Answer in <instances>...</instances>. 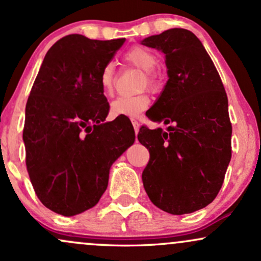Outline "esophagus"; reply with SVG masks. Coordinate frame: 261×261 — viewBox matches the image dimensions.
I'll use <instances>...</instances> for the list:
<instances>
[{"label":"esophagus","mask_w":261,"mask_h":261,"mask_svg":"<svg viewBox=\"0 0 261 261\" xmlns=\"http://www.w3.org/2000/svg\"><path fill=\"white\" fill-rule=\"evenodd\" d=\"M131 122H133L135 134H137V133H139V130H140V122L137 121V120H135V119H133V120H131Z\"/></svg>","instance_id":"34e87169"}]
</instances>
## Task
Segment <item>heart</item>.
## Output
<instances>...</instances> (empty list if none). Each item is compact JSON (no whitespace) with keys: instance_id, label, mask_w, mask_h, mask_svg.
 <instances>
[{"instance_id":"obj_1","label":"heart","mask_w":261,"mask_h":261,"mask_svg":"<svg viewBox=\"0 0 261 261\" xmlns=\"http://www.w3.org/2000/svg\"><path fill=\"white\" fill-rule=\"evenodd\" d=\"M124 60L130 65L145 72L143 86L147 85L151 91H158L162 86V76L153 68L158 64L157 56L142 46H135L125 53ZM114 70L113 64H108L101 70L99 76V85L104 94L109 95L114 91ZM149 106V97L146 93H141L131 97H118L110 104V113L113 116H126L136 118Z\"/></svg>"}]
</instances>
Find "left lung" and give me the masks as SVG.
Masks as SVG:
<instances>
[{
    "label": "left lung",
    "instance_id": "8db88e82",
    "mask_svg": "<svg viewBox=\"0 0 261 261\" xmlns=\"http://www.w3.org/2000/svg\"><path fill=\"white\" fill-rule=\"evenodd\" d=\"M166 55L168 81L148 118L169 126H142L137 139L149 151L142 172L146 193L172 215L191 214L217 196L228 167L232 125L220 74L201 41L173 28L142 40ZM147 114V113H146Z\"/></svg>",
    "mask_w": 261,
    "mask_h": 261
}]
</instances>
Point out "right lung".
Returning <instances> with one entry per match:
<instances>
[{
  "instance_id": "right-lung-1",
  "label": "right lung",
  "mask_w": 261,
  "mask_h": 261,
  "mask_svg": "<svg viewBox=\"0 0 261 261\" xmlns=\"http://www.w3.org/2000/svg\"><path fill=\"white\" fill-rule=\"evenodd\" d=\"M125 39L66 35L45 55L25 106V164L38 199L62 216L93 207L112 164L135 141L125 119L104 122L99 76Z\"/></svg>"
}]
</instances>
